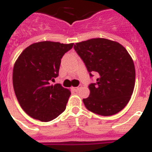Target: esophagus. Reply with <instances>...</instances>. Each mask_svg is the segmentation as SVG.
<instances>
[{
    "label": "esophagus",
    "mask_w": 152,
    "mask_h": 152,
    "mask_svg": "<svg viewBox=\"0 0 152 152\" xmlns=\"http://www.w3.org/2000/svg\"><path fill=\"white\" fill-rule=\"evenodd\" d=\"M80 88H81V85L79 86V87H76V88H72V90H73L74 91H78Z\"/></svg>",
    "instance_id": "obj_1"
}]
</instances>
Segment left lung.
<instances>
[{"mask_svg": "<svg viewBox=\"0 0 152 152\" xmlns=\"http://www.w3.org/2000/svg\"><path fill=\"white\" fill-rule=\"evenodd\" d=\"M74 49L91 76L97 72L96 83L89 85L90 95L83 102L86 108L102 116H110L125 108L135 86L132 58L119 42L96 38L77 42Z\"/></svg>", "mask_w": 152, "mask_h": 152, "instance_id": "left-lung-1", "label": "left lung"}]
</instances>
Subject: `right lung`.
Instances as JSON below:
<instances>
[{
	"instance_id": "add662e5",
	"label": "right lung",
	"mask_w": 152,
	"mask_h": 152,
	"mask_svg": "<svg viewBox=\"0 0 152 152\" xmlns=\"http://www.w3.org/2000/svg\"><path fill=\"white\" fill-rule=\"evenodd\" d=\"M72 46L51 41L34 42L15 61L13 88L20 106L32 118L50 121L66 108L70 90L50 82L58 76L63 55Z\"/></svg>"
}]
</instances>
